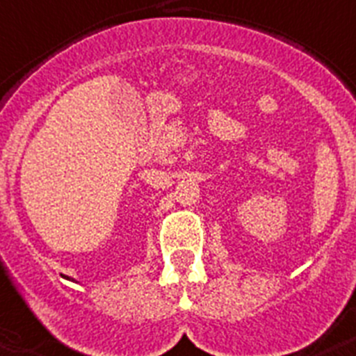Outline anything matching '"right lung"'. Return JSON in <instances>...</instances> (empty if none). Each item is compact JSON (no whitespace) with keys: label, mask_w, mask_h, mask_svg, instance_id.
Segmentation results:
<instances>
[{"label":"right lung","mask_w":356,"mask_h":356,"mask_svg":"<svg viewBox=\"0 0 356 356\" xmlns=\"http://www.w3.org/2000/svg\"><path fill=\"white\" fill-rule=\"evenodd\" d=\"M61 277H63V279H67V280H72V282H76V280H74V279H70V277H67V275H61Z\"/></svg>","instance_id":"obj_1"}]
</instances>
